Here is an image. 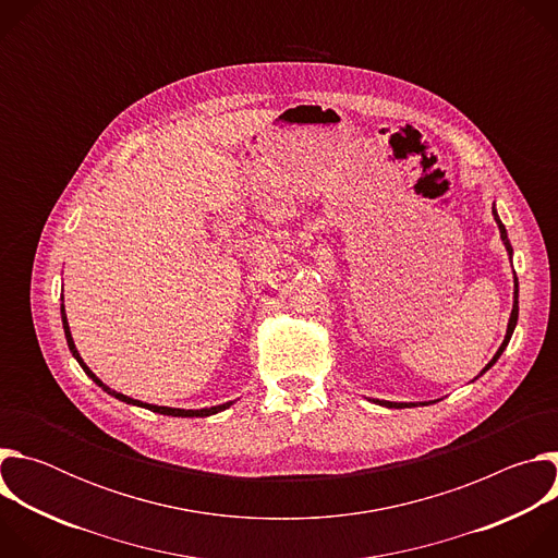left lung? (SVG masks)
Segmentation results:
<instances>
[{
    "label": "left lung",
    "instance_id": "left-lung-1",
    "mask_svg": "<svg viewBox=\"0 0 558 558\" xmlns=\"http://www.w3.org/2000/svg\"><path fill=\"white\" fill-rule=\"evenodd\" d=\"M493 214H495V220H497V225H499V231H501V241H504V245H506V250H508V254L512 256V245H510V241H508V231H506V227H504V222H501V218H499V214H497V209H495V205H493ZM517 320H519V280H517V276H514V304H512V313H510V323H508V331H506V338H504V342H501V347H499V351L495 353V357L486 364V368L480 373V375H484L499 357H501V353L506 351V347H508V342H510V338H512V333H514V327H517ZM375 404H379V407H386V409H413V407H417V404H409V402H386V400H373ZM426 407V404H424Z\"/></svg>",
    "mask_w": 558,
    "mask_h": 558
}]
</instances>
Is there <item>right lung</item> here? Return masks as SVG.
Instances as JSON below:
<instances>
[{"label": "right lung", "instance_id": "add662e5", "mask_svg": "<svg viewBox=\"0 0 558 558\" xmlns=\"http://www.w3.org/2000/svg\"><path fill=\"white\" fill-rule=\"evenodd\" d=\"M61 323H63V333H65V342H68V349H70V353L74 355V360L82 364V368L86 371V375L88 377H93V381L95 384H99L108 395H112V397H117V400H121V402H125V404H134V407H143V409H147V411H151V413H161V415H172V417H209V415H216V413H220V411H225V409H229L231 407V402H227V404H220V407H211V409H201V411H185V409H170V407H154V404H143V402H138V400H132V397H128V395H123V392H117V390H112L110 386H106L88 366H86V362L82 360V355H78V351H76V347H74V342H72V336H70V327H68V317H65V308H63V304H61Z\"/></svg>", "mask_w": 558, "mask_h": 558}]
</instances>
